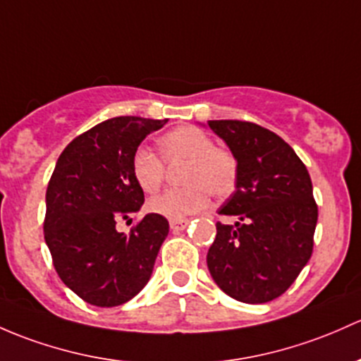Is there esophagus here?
<instances>
[{
	"mask_svg": "<svg viewBox=\"0 0 361 361\" xmlns=\"http://www.w3.org/2000/svg\"><path fill=\"white\" fill-rule=\"evenodd\" d=\"M188 223H190V219H173V221L169 223V226L173 231H181L187 228Z\"/></svg>",
	"mask_w": 361,
	"mask_h": 361,
	"instance_id": "34e87169",
	"label": "esophagus"
}]
</instances>
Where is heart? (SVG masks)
<instances>
[{
	"label": "heart",
	"instance_id": "b5f03b06",
	"mask_svg": "<svg viewBox=\"0 0 361 361\" xmlns=\"http://www.w3.org/2000/svg\"><path fill=\"white\" fill-rule=\"evenodd\" d=\"M161 158L145 147L135 150L131 173L145 193H155L164 183L168 166L185 164L180 181L185 187L169 188L149 200L150 212L168 219H185L204 211L209 193L218 199L231 195L238 183V159L226 147L216 145L207 131L195 126H181L161 136Z\"/></svg>",
	"mask_w": 361,
	"mask_h": 361
}]
</instances>
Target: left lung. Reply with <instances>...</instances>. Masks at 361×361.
<instances>
[{
  "label": "left lung",
  "instance_id": "obj_1",
  "mask_svg": "<svg viewBox=\"0 0 361 361\" xmlns=\"http://www.w3.org/2000/svg\"><path fill=\"white\" fill-rule=\"evenodd\" d=\"M238 159L237 190L216 223L207 267L219 289L259 305L282 295L313 252L318 206L306 166L279 135L249 121H207Z\"/></svg>",
  "mask_w": 361,
  "mask_h": 361
}]
</instances>
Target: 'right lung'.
I'll return each mask as SVG.
<instances>
[{
    "label": "right lung",
    "mask_w": 361,
    "mask_h": 361,
    "mask_svg": "<svg viewBox=\"0 0 361 361\" xmlns=\"http://www.w3.org/2000/svg\"><path fill=\"white\" fill-rule=\"evenodd\" d=\"M166 123L112 117L75 136L56 161L47 188L44 240L60 280L90 305H124L150 280L168 219L150 212L130 233L117 231L116 223L142 207L145 195L133 178L131 157Z\"/></svg>",
    "instance_id": "add662e5"
}]
</instances>
